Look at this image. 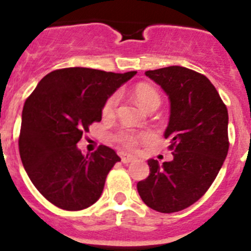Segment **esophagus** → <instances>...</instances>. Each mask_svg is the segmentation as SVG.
<instances>
[{
	"mask_svg": "<svg viewBox=\"0 0 251 251\" xmlns=\"http://www.w3.org/2000/svg\"><path fill=\"white\" fill-rule=\"evenodd\" d=\"M120 157H121V161H123L124 163H130V162H132V161L136 160V157H135L133 154L126 153V152H120Z\"/></svg>",
	"mask_w": 251,
	"mask_h": 251,
	"instance_id": "obj_1",
	"label": "esophagus"
}]
</instances>
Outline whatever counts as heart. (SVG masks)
Wrapping results in <instances>:
<instances>
[{"label":"heart","mask_w":251,"mask_h":251,"mask_svg":"<svg viewBox=\"0 0 251 251\" xmlns=\"http://www.w3.org/2000/svg\"><path fill=\"white\" fill-rule=\"evenodd\" d=\"M133 95H135V99L139 102L140 106L145 110L150 109L152 106H158L161 102L157 90L153 86L149 85V84L142 83L136 85V88L133 90ZM119 101H120V95L118 93L112 94L111 97L107 98V100L104 104V107H102V115L104 116H112L115 111H116V109H118ZM144 137H146L145 133L137 135V133L132 132L130 130H124L118 133L116 140L123 145H125L126 147H133L137 144V140L144 139Z\"/></svg>","instance_id":"1"}]
</instances>
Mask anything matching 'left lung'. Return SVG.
<instances>
[{"instance_id":"obj_1","label":"left lung","mask_w":251,"mask_h":251,"mask_svg":"<svg viewBox=\"0 0 251 251\" xmlns=\"http://www.w3.org/2000/svg\"><path fill=\"white\" fill-rule=\"evenodd\" d=\"M170 101L163 136L173 160L161 165L150 158V175L137 183L141 200L161 213L179 212L207 192L229 149L228 110L207 76L172 65L145 73Z\"/></svg>"}]
</instances>
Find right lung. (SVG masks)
I'll return each instance as SVG.
<instances>
[{
	"label": "right lung",
	"mask_w": 251,
	"mask_h": 251,
	"mask_svg": "<svg viewBox=\"0 0 251 251\" xmlns=\"http://www.w3.org/2000/svg\"><path fill=\"white\" fill-rule=\"evenodd\" d=\"M136 72L124 74L65 68L47 74L25 100L20 133L23 167L42 196L65 210H81L100 198L116 152L99 146L84 156L76 144L102 107Z\"/></svg>",
	"instance_id": "obj_1"
}]
</instances>
